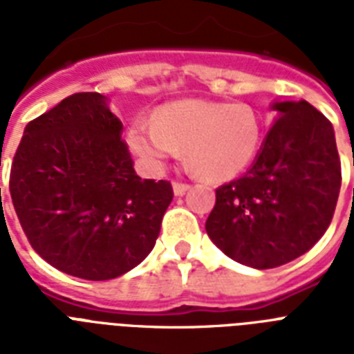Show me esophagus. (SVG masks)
Wrapping results in <instances>:
<instances>
[{"label": "esophagus", "instance_id": "esophagus-1", "mask_svg": "<svg viewBox=\"0 0 354 354\" xmlns=\"http://www.w3.org/2000/svg\"><path fill=\"white\" fill-rule=\"evenodd\" d=\"M189 187H191L189 183H182V182L172 183V191H174V194H176V196H183V194L189 191Z\"/></svg>", "mask_w": 354, "mask_h": 354}]
</instances>
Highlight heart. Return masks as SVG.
<instances>
[{
  "label": "heart",
  "instance_id": "b5f03b06",
  "mask_svg": "<svg viewBox=\"0 0 354 354\" xmlns=\"http://www.w3.org/2000/svg\"><path fill=\"white\" fill-rule=\"evenodd\" d=\"M261 136V119L250 104L189 97L161 104L152 119H138L128 128V145L154 169L183 147L194 171L218 182L250 165Z\"/></svg>",
  "mask_w": 354,
  "mask_h": 354
}]
</instances>
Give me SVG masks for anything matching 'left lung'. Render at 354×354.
I'll return each mask as SVG.
<instances>
[{"label": "left lung", "mask_w": 354, "mask_h": 354, "mask_svg": "<svg viewBox=\"0 0 354 354\" xmlns=\"http://www.w3.org/2000/svg\"><path fill=\"white\" fill-rule=\"evenodd\" d=\"M275 119L246 174L216 189L205 232L252 268L286 264L322 239L335 215L342 167L329 119L307 101L272 102Z\"/></svg>", "instance_id": "8db88e82"}]
</instances>
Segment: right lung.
<instances>
[{"label":"right lung","instance_id":"obj_1","mask_svg":"<svg viewBox=\"0 0 354 354\" xmlns=\"http://www.w3.org/2000/svg\"><path fill=\"white\" fill-rule=\"evenodd\" d=\"M108 97L84 91L30 121L10 167V198L44 261L106 281L143 261L172 202L165 180H141Z\"/></svg>","mask_w":354,"mask_h":354}]
</instances>
